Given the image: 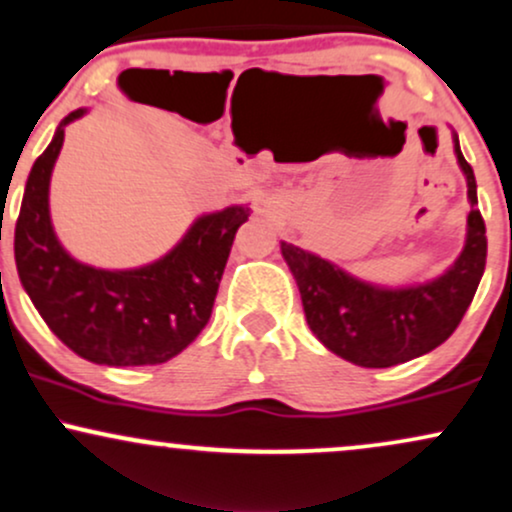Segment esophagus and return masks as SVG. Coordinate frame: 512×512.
Returning a JSON list of instances; mask_svg holds the SVG:
<instances>
[{
	"label": "esophagus",
	"instance_id": "1",
	"mask_svg": "<svg viewBox=\"0 0 512 512\" xmlns=\"http://www.w3.org/2000/svg\"><path fill=\"white\" fill-rule=\"evenodd\" d=\"M255 212H267V205H264V203H255Z\"/></svg>",
	"mask_w": 512,
	"mask_h": 512
}]
</instances>
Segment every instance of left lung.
<instances>
[{
	"mask_svg": "<svg viewBox=\"0 0 512 512\" xmlns=\"http://www.w3.org/2000/svg\"><path fill=\"white\" fill-rule=\"evenodd\" d=\"M468 179V238L444 276L425 286L375 288L293 243L281 252L302 295L309 328L338 357L364 368H390L428 354L456 331L487 264V229L477 210V184L456 139Z\"/></svg>",
	"mask_w": 512,
	"mask_h": 512,
	"instance_id": "obj_1",
	"label": "left lung"
}]
</instances>
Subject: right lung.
<instances>
[{"label": "right lung", "instance_id": "1", "mask_svg": "<svg viewBox=\"0 0 512 512\" xmlns=\"http://www.w3.org/2000/svg\"><path fill=\"white\" fill-rule=\"evenodd\" d=\"M66 115L32 165L16 219V267L44 323L77 357L106 366H155L177 357L210 321L238 226L250 208L234 205L200 217L163 260L132 271L80 264L56 241L49 219V177L63 146Z\"/></svg>", "mask_w": 512, "mask_h": 512}]
</instances>
